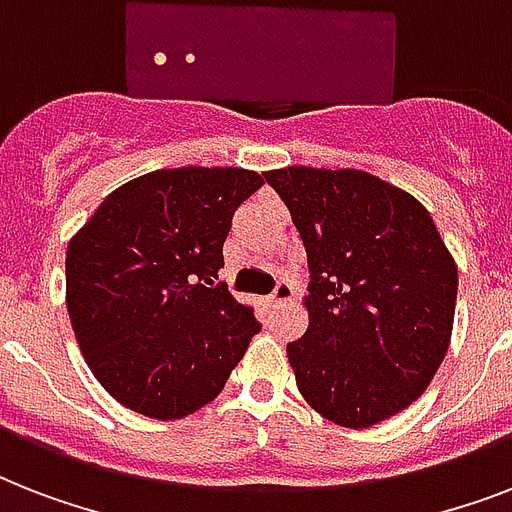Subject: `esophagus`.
<instances>
[{
  "label": "esophagus",
  "instance_id": "esophagus-1",
  "mask_svg": "<svg viewBox=\"0 0 512 512\" xmlns=\"http://www.w3.org/2000/svg\"><path fill=\"white\" fill-rule=\"evenodd\" d=\"M292 297H295V287H292L289 281H279V284H276V289H273L271 305H287Z\"/></svg>",
  "mask_w": 512,
  "mask_h": 512
}]
</instances>
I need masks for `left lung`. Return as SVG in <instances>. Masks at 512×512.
Segmentation results:
<instances>
[{
	"mask_svg": "<svg viewBox=\"0 0 512 512\" xmlns=\"http://www.w3.org/2000/svg\"><path fill=\"white\" fill-rule=\"evenodd\" d=\"M308 252V332L287 356L308 404L372 428L417 401L444 361L457 263L412 193L361 170L265 172Z\"/></svg>",
	"mask_w": 512,
	"mask_h": 512,
	"instance_id": "8db88e82",
	"label": "left lung"
}]
</instances>
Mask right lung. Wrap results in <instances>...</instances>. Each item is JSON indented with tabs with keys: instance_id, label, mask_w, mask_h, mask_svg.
Masks as SVG:
<instances>
[{
	"instance_id": "1",
	"label": "right lung",
	"mask_w": 512,
	"mask_h": 512,
	"mask_svg": "<svg viewBox=\"0 0 512 512\" xmlns=\"http://www.w3.org/2000/svg\"><path fill=\"white\" fill-rule=\"evenodd\" d=\"M263 183L239 167L148 172L108 193L68 241V319L122 406L180 420L225 388L260 324L215 279L233 212Z\"/></svg>"
}]
</instances>
